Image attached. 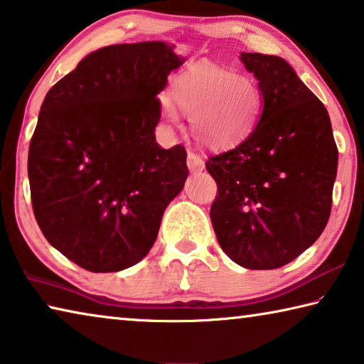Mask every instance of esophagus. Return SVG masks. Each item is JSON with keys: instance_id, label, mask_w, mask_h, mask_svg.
I'll list each match as a JSON object with an SVG mask.
<instances>
[{"instance_id": "34e87169", "label": "esophagus", "mask_w": 364, "mask_h": 364, "mask_svg": "<svg viewBox=\"0 0 364 364\" xmlns=\"http://www.w3.org/2000/svg\"><path fill=\"white\" fill-rule=\"evenodd\" d=\"M187 166H188L190 172H200V171H203V169H205V161L201 159L196 153L188 151V156H187Z\"/></svg>"}]
</instances>
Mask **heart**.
<instances>
[{
	"label": "heart",
	"instance_id": "obj_1",
	"mask_svg": "<svg viewBox=\"0 0 364 364\" xmlns=\"http://www.w3.org/2000/svg\"><path fill=\"white\" fill-rule=\"evenodd\" d=\"M172 98L190 116V129L201 145L230 148L247 140L264 109V93L258 80L235 74L213 63H195L171 83ZM163 116L177 124L178 112L166 101Z\"/></svg>",
	"mask_w": 364,
	"mask_h": 364
}]
</instances>
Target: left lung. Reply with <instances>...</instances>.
I'll return each mask as SVG.
<instances>
[{
  "label": "left lung",
  "instance_id": "8db88e82",
  "mask_svg": "<svg viewBox=\"0 0 364 364\" xmlns=\"http://www.w3.org/2000/svg\"><path fill=\"white\" fill-rule=\"evenodd\" d=\"M258 79L264 109L253 134L214 154L211 223L232 261L247 269H276L323 234L332 208L338 150L324 105L287 61L242 53Z\"/></svg>",
  "mask_w": 364,
  "mask_h": 364
}]
</instances>
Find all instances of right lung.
<instances>
[{
	"label": "right lung",
	"mask_w": 364,
	"mask_h": 364,
	"mask_svg": "<svg viewBox=\"0 0 364 364\" xmlns=\"http://www.w3.org/2000/svg\"><path fill=\"white\" fill-rule=\"evenodd\" d=\"M164 41L105 46L50 88L28 148L35 219L77 266L139 263L188 176L182 145L154 139L158 93L183 59Z\"/></svg>",
	"instance_id": "1"
}]
</instances>
